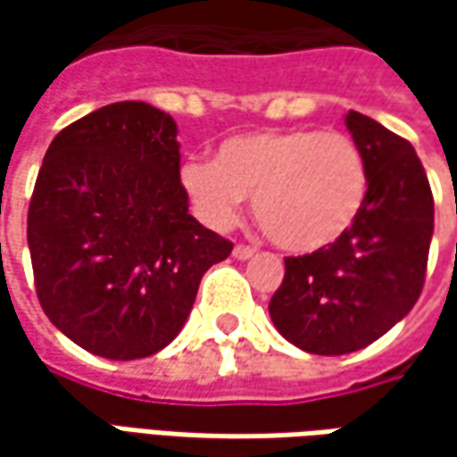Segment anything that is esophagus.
Here are the masks:
<instances>
[{
  "instance_id": "obj_1",
  "label": "esophagus",
  "mask_w": 457,
  "mask_h": 457,
  "mask_svg": "<svg viewBox=\"0 0 457 457\" xmlns=\"http://www.w3.org/2000/svg\"><path fill=\"white\" fill-rule=\"evenodd\" d=\"M254 252V246H246V244H237V246H234V256H237V259H252Z\"/></svg>"
}]
</instances>
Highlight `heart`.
I'll return each instance as SVG.
<instances>
[{"mask_svg":"<svg viewBox=\"0 0 457 457\" xmlns=\"http://www.w3.org/2000/svg\"><path fill=\"white\" fill-rule=\"evenodd\" d=\"M185 195L203 223L228 228L244 195L277 246L310 254L356 223L369 193L361 147L343 132L262 129L220 142L213 162L180 170Z\"/></svg>","mask_w":457,"mask_h":457,"instance_id":"heart-1","label":"heart"}]
</instances>
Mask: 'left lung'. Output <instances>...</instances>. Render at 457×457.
Listing matches in <instances>:
<instances>
[{"mask_svg":"<svg viewBox=\"0 0 457 457\" xmlns=\"http://www.w3.org/2000/svg\"><path fill=\"white\" fill-rule=\"evenodd\" d=\"M345 127L369 167L366 203L338 241L285 259L270 300L274 328L318 356L366 348L412 310L435 228L430 183L412 145L359 112L345 114Z\"/></svg>","mask_w":457,"mask_h":457,"instance_id":"obj_1","label":"left lung"}]
</instances>
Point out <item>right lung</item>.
<instances>
[{
    "label": "right lung",
    "instance_id": "1",
    "mask_svg": "<svg viewBox=\"0 0 457 457\" xmlns=\"http://www.w3.org/2000/svg\"><path fill=\"white\" fill-rule=\"evenodd\" d=\"M45 315L88 353L134 361L187 320L208 267L234 244L187 213L172 116L101 106L50 142L27 211Z\"/></svg>",
    "mask_w": 457,
    "mask_h": 457
}]
</instances>
